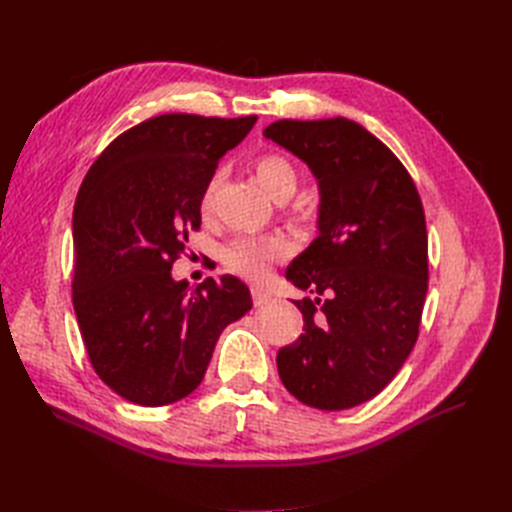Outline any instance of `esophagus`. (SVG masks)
I'll return each instance as SVG.
<instances>
[{
  "label": "esophagus",
  "instance_id": "esophagus-1",
  "mask_svg": "<svg viewBox=\"0 0 512 512\" xmlns=\"http://www.w3.org/2000/svg\"><path fill=\"white\" fill-rule=\"evenodd\" d=\"M250 295H253L255 306H266V303L273 301V295H270V292H266L264 288H259V286L250 288Z\"/></svg>",
  "mask_w": 512,
  "mask_h": 512
}]
</instances>
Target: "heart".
Segmentation results:
<instances>
[{
  "label": "heart",
  "instance_id": "obj_1",
  "mask_svg": "<svg viewBox=\"0 0 512 512\" xmlns=\"http://www.w3.org/2000/svg\"><path fill=\"white\" fill-rule=\"evenodd\" d=\"M255 176L257 182L270 198H290L297 191L299 176L292 162L279 154H264L255 160ZM215 180L206 184L202 193L200 209L209 211L211 198H213ZM286 253L284 239L279 237H235L222 248V264L233 270L235 275L246 279H259L270 262H275Z\"/></svg>",
  "mask_w": 512,
  "mask_h": 512
}]
</instances>
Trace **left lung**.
Returning <instances> with one entry per match:
<instances>
[{
    "label": "left lung",
    "mask_w": 512,
    "mask_h": 512,
    "mask_svg": "<svg viewBox=\"0 0 512 512\" xmlns=\"http://www.w3.org/2000/svg\"><path fill=\"white\" fill-rule=\"evenodd\" d=\"M264 136L319 180V237L286 270L314 297L295 301L299 339L277 352L303 405L341 411L383 391L418 341L429 286L427 224L405 165L347 118L277 121Z\"/></svg>",
    "instance_id": "left-lung-1"
}]
</instances>
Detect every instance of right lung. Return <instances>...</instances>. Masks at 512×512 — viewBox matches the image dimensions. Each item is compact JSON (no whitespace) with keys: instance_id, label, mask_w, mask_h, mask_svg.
Here are the masks:
<instances>
[{"instance_id":"right-lung-1","label":"right lung","mask_w":512,"mask_h":512,"mask_svg":"<svg viewBox=\"0 0 512 512\" xmlns=\"http://www.w3.org/2000/svg\"><path fill=\"white\" fill-rule=\"evenodd\" d=\"M255 121L154 116L116 136L85 173L72 215V303L94 372L129 402L189 396L222 330L253 306L237 277L189 290L171 266L200 228L217 162Z\"/></svg>"}]
</instances>
